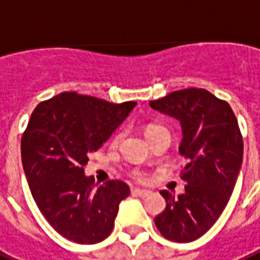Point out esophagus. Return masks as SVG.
Returning a JSON list of instances; mask_svg holds the SVG:
<instances>
[{
	"label": "esophagus",
	"instance_id": "1",
	"mask_svg": "<svg viewBox=\"0 0 260 260\" xmlns=\"http://www.w3.org/2000/svg\"><path fill=\"white\" fill-rule=\"evenodd\" d=\"M132 194L134 195V197H140V198H145V197H148V195H149V191L141 190V188H134V190L132 191Z\"/></svg>",
	"mask_w": 260,
	"mask_h": 260
}]
</instances>
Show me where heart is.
Masks as SVG:
<instances>
[{
  "label": "heart",
  "instance_id": "1",
  "mask_svg": "<svg viewBox=\"0 0 260 260\" xmlns=\"http://www.w3.org/2000/svg\"><path fill=\"white\" fill-rule=\"evenodd\" d=\"M162 128H166V127H162V126H160V124H149V126H146V128H145V136H146V138H149V137H152L154 133H157L160 132V130H162ZM120 137H122V134H116L115 137V141H119L120 140ZM134 176H136L138 180H144L145 176L141 172H136L134 174Z\"/></svg>",
  "mask_w": 260,
  "mask_h": 260
}]
</instances>
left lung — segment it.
I'll list each match as a JSON object with an SVG mask.
<instances>
[{
  "label": "left lung",
  "mask_w": 260,
  "mask_h": 260,
  "mask_svg": "<svg viewBox=\"0 0 260 260\" xmlns=\"http://www.w3.org/2000/svg\"><path fill=\"white\" fill-rule=\"evenodd\" d=\"M149 106L178 119L183 138L179 153L187 160L184 194H160L166 210L154 218L162 236L188 243L205 235L224 212L243 162V137L232 108L209 90H175Z\"/></svg>",
  "instance_id": "left-lung-1"
}]
</instances>
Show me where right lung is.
<instances>
[{
    "label": "right lung",
    "instance_id": "1",
    "mask_svg": "<svg viewBox=\"0 0 260 260\" xmlns=\"http://www.w3.org/2000/svg\"><path fill=\"white\" fill-rule=\"evenodd\" d=\"M136 104L63 92L32 112L21 138L24 172L40 213L68 240L94 244L112 232L130 188L120 180L94 188L84 167Z\"/></svg>",
    "mask_w": 260,
    "mask_h": 260
}]
</instances>
